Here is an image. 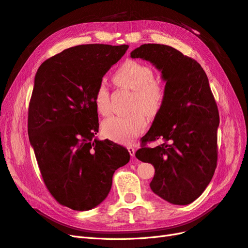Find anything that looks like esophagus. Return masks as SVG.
Instances as JSON below:
<instances>
[{
	"instance_id": "esophagus-1",
	"label": "esophagus",
	"mask_w": 248,
	"mask_h": 248,
	"mask_svg": "<svg viewBox=\"0 0 248 248\" xmlns=\"http://www.w3.org/2000/svg\"><path fill=\"white\" fill-rule=\"evenodd\" d=\"M127 149H128V152H129L130 156L134 157V154H136V149H134L133 147H128Z\"/></svg>"
}]
</instances>
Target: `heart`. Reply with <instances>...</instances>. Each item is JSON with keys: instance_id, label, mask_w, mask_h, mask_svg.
<instances>
[{"instance_id": "b5f03b06", "label": "heart", "mask_w": 248, "mask_h": 248, "mask_svg": "<svg viewBox=\"0 0 248 248\" xmlns=\"http://www.w3.org/2000/svg\"><path fill=\"white\" fill-rule=\"evenodd\" d=\"M114 84L132 91V112L127 116H110L101 123L104 137L121 144H131L148 126V117L158 114L164 100V88L154 79V71L147 64L136 60L124 62L112 74ZM93 103L98 114L106 116L109 111V91L104 84L96 87Z\"/></svg>"}]
</instances>
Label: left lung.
Returning <instances> with one entry per match:
<instances>
[{"label": "left lung", "mask_w": 248, "mask_h": 248, "mask_svg": "<svg viewBox=\"0 0 248 248\" xmlns=\"http://www.w3.org/2000/svg\"><path fill=\"white\" fill-rule=\"evenodd\" d=\"M131 58L151 62L167 82L162 107L136 156L155 168L154 193L170 204L188 205L206 189L217 166L219 114L206 72L194 59L163 44H142ZM159 138L163 144L146 146Z\"/></svg>", "instance_id": "left-lung-1"}]
</instances>
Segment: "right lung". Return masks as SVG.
<instances>
[{"instance_id":"right-lung-1","label":"right lung","mask_w":248,"mask_h":248,"mask_svg":"<svg viewBox=\"0 0 248 248\" xmlns=\"http://www.w3.org/2000/svg\"><path fill=\"white\" fill-rule=\"evenodd\" d=\"M128 46L82 44L47 59L36 73L28 133L43 182L60 205L87 211L111 188L112 175L129 161L128 150L94 139L96 87Z\"/></svg>"}]
</instances>
